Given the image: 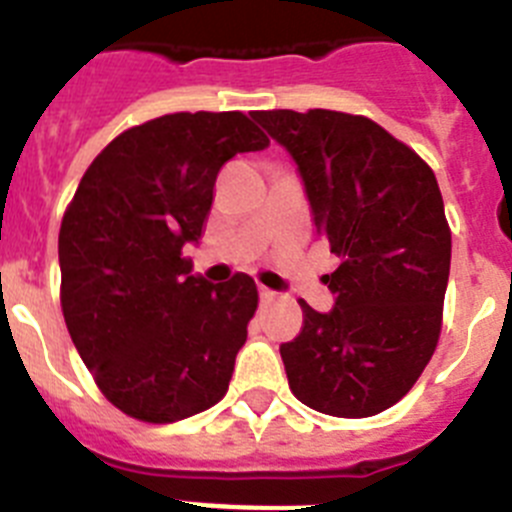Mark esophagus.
<instances>
[{
  "label": "esophagus",
  "instance_id": "obj_1",
  "mask_svg": "<svg viewBox=\"0 0 512 512\" xmlns=\"http://www.w3.org/2000/svg\"><path fill=\"white\" fill-rule=\"evenodd\" d=\"M275 296H278L275 290H270V288H265V285H260V301H273Z\"/></svg>",
  "mask_w": 512,
  "mask_h": 512
}]
</instances>
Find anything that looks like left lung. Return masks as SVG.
Here are the masks:
<instances>
[{"label": "left lung", "mask_w": 512, "mask_h": 512, "mask_svg": "<svg viewBox=\"0 0 512 512\" xmlns=\"http://www.w3.org/2000/svg\"><path fill=\"white\" fill-rule=\"evenodd\" d=\"M252 119L296 160L316 232L342 260L324 278L334 308L301 301V334L280 344L290 390L326 416H377L416 385L441 334L451 232L434 170L359 114Z\"/></svg>", "instance_id": "8db88e82"}]
</instances>
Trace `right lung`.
<instances>
[{
	"instance_id": "add662e5",
	"label": "right lung",
	"mask_w": 512,
	"mask_h": 512,
	"mask_svg": "<svg viewBox=\"0 0 512 512\" xmlns=\"http://www.w3.org/2000/svg\"><path fill=\"white\" fill-rule=\"evenodd\" d=\"M270 140L242 112H178L137 124L94 158L58 234L68 334L104 398L173 423L227 395L257 285L193 275L219 170Z\"/></svg>"
}]
</instances>
